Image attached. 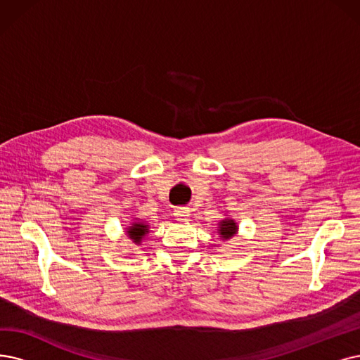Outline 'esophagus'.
<instances>
[{
	"label": "esophagus",
	"instance_id": "esophagus-1",
	"mask_svg": "<svg viewBox=\"0 0 360 360\" xmlns=\"http://www.w3.org/2000/svg\"><path fill=\"white\" fill-rule=\"evenodd\" d=\"M174 215H176V220L179 221H186L189 217V210L188 208H177L174 211Z\"/></svg>",
	"mask_w": 360,
	"mask_h": 360
}]
</instances>
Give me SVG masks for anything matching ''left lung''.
Masks as SVG:
<instances>
[{
	"label": "left lung",
	"mask_w": 360,
	"mask_h": 360,
	"mask_svg": "<svg viewBox=\"0 0 360 360\" xmlns=\"http://www.w3.org/2000/svg\"><path fill=\"white\" fill-rule=\"evenodd\" d=\"M217 226H219L217 227V233L220 235V239H223V240H230L233 236L238 235L239 226L235 221V219L230 217V215H226L223 220L219 221Z\"/></svg>",
	"instance_id": "1"
}]
</instances>
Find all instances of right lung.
Masks as SVG:
<instances>
[{"label":"right lung","mask_w":360,"mask_h":360,"mask_svg":"<svg viewBox=\"0 0 360 360\" xmlns=\"http://www.w3.org/2000/svg\"><path fill=\"white\" fill-rule=\"evenodd\" d=\"M148 233H149V223L137 217L133 219L130 226L125 227V235L134 243V245H141L143 239L148 236Z\"/></svg>","instance_id":"add662e5"}]
</instances>
